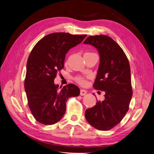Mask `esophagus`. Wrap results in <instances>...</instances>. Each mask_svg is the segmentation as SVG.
I'll list each match as a JSON object with an SVG mask.
<instances>
[{
  "label": "esophagus",
  "instance_id": "1",
  "mask_svg": "<svg viewBox=\"0 0 154 154\" xmlns=\"http://www.w3.org/2000/svg\"><path fill=\"white\" fill-rule=\"evenodd\" d=\"M87 91H85L84 89H81L80 90V95L81 96H84L87 94Z\"/></svg>",
  "mask_w": 154,
  "mask_h": 154
}]
</instances>
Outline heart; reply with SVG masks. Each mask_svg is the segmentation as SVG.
<instances>
[{
	"label": "heart",
	"mask_w": 154,
	"mask_h": 154,
	"mask_svg": "<svg viewBox=\"0 0 154 154\" xmlns=\"http://www.w3.org/2000/svg\"><path fill=\"white\" fill-rule=\"evenodd\" d=\"M74 79L76 82H77L78 84H80L81 85H84L87 83V80H86L85 78L81 76V75H78V76L74 77Z\"/></svg>",
	"instance_id": "b5f03b06"
}]
</instances>
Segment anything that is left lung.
I'll use <instances>...</instances> for the list:
<instances>
[{
	"mask_svg": "<svg viewBox=\"0 0 154 154\" xmlns=\"http://www.w3.org/2000/svg\"><path fill=\"white\" fill-rule=\"evenodd\" d=\"M85 44L97 49L100 63L93 87L105 92V100L85 111V118L92 127L109 130L119 124L129 109L132 96L128 60L122 48L106 35L87 37Z\"/></svg>",
	"mask_w": 154,
	"mask_h": 154,
	"instance_id": "1",
	"label": "left lung"
}]
</instances>
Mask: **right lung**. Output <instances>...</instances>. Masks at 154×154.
Here are the masks:
<instances>
[{
	"instance_id": "add662e5",
	"label": "right lung",
	"mask_w": 154,
	"mask_h": 154,
	"mask_svg": "<svg viewBox=\"0 0 154 154\" xmlns=\"http://www.w3.org/2000/svg\"><path fill=\"white\" fill-rule=\"evenodd\" d=\"M87 35L53 32L40 40L32 48L27 62L24 87L29 108L37 122L53 125L66 110L69 97L80 95L72 83L60 89L54 80L64 67L66 54L80 44Z\"/></svg>"
}]
</instances>
